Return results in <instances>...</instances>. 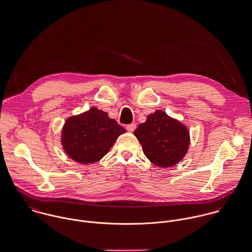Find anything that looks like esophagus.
Instances as JSON below:
<instances>
[{"label":"esophagus","instance_id":"esophagus-1","mask_svg":"<svg viewBox=\"0 0 252 252\" xmlns=\"http://www.w3.org/2000/svg\"><path fill=\"white\" fill-rule=\"evenodd\" d=\"M136 128H137V124H136V123H131V124H129V125L126 126V129H127V131H129V132H134Z\"/></svg>","mask_w":252,"mask_h":252}]
</instances>
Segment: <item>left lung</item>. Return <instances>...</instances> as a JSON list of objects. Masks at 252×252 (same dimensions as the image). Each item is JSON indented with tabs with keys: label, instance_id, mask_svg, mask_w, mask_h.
<instances>
[{
	"label": "left lung",
	"instance_id": "1",
	"mask_svg": "<svg viewBox=\"0 0 252 252\" xmlns=\"http://www.w3.org/2000/svg\"><path fill=\"white\" fill-rule=\"evenodd\" d=\"M145 156L160 167L173 166L182 160L189 144L188 129L162 111L147 116L134 131Z\"/></svg>",
	"mask_w": 252,
	"mask_h": 252
}]
</instances>
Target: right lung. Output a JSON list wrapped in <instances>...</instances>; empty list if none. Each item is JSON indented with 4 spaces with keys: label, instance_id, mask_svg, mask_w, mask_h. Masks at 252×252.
<instances>
[{
    "label": "right lung",
    "instance_id": "obj_1",
    "mask_svg": "<svg viewBox=\"0 0 252 252\" xmlns=\"http://www.w3.org/2000/svg\"><path fill=\"white\" fill-rule=\"evenodd\" d=\"M126 130L108 114L92 108L82 115L69 117L63 130V145L69 157L81 163L103 158L115 139Z\"/></svg>",
    "mask_w": 252,
    "mask_h": 252
}]
</instances>
